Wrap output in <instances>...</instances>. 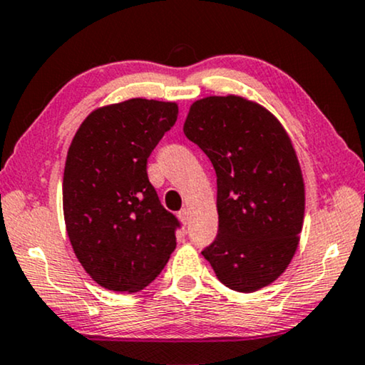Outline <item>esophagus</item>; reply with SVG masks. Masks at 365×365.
<instances>
[{
    "mask_svg": "<svg viewBox=\"0 0 365 365\" xmlns=\"http://www.w3.org/2000/svg\"><path fill=\"white\" fill-rule=\"evenodd\" d=\"M178 218H180V222L183 223V225H187V223H188V210H187V208H182V210L178 212Z\"/></svg>",
    "mask_w": 365,
    "mask_h": 365,
    "instance_id": "1",
    "label": "esophagus"
}]
</instances>
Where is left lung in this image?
<instances>
[{
	"instance_id": "obj_1",
	"label": "left lung",
	"mask_w": 365,
	"mask_h": 365,
	"mask_svg": "<svg viewBox=\"0 0 365 365\" xmlns=\"http://www.w3.org/2000/svg\"><path fill=\"white\" fill-rule=\"evenodd\" d=\"M183 132L217 173L218 233L202 255L228 289L255 292L299 245L305 192L292 142L269 110L235 95L195 101Z\"/></svg>"
}]
</instances>
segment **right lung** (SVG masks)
Returning a JSON list of instances; mask_svg holds the SVG:
<instances>
[{"label": "right lung", "instance_id": "right-lung-1", "mask_svg": "<svg viewBox=\"0 0 365 365\" xmlns=\"http://www.w3.org/2000/svg\"><path fill=\"white\" fill-rule=\"evenodd\" d=\"M172 101L132 98L98 108L80 125L63 175V213L76 259L115 292H138L177 247L178 218L165 210L147 162L175 125Z\"/></svg>", "mask_w": 365, "mask_h": 365}]
</instances>
